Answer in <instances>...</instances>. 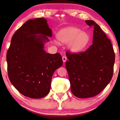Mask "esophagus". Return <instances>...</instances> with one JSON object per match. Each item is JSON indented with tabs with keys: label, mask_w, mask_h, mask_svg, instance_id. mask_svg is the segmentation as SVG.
Returning <instances> with one entry per match:
<instances>
[{
	"label": "esophagus",
	"mask_w": 120,
	"mask_h": 120,
	"mask_svg": "<svg viewBox=\"0 0 120 120\" xmlns=\"http://www.w3.org/2000/svg\"><path fill=\"white\" fill-rule=\"evenodd\" d=\"M62 61H63L64 62H65L66 61V60H67V58H66V56H62Z\"/></svg>",
	"instance_id": "34e87169"
}]
</instances>
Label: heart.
Masks as SVG:
<instances>
[{"label":"heart","instance_id":"obj_1","mask_svg":"<svg viewBox=\"0 0 120 120\" xmlns=\"http://www.w3.org/2000/svg\"><path fill=\"white\" fill-rule=\"evenodd\" d=\"M56 37L61 42L68 43V49L74 54L83 51L90 40V36L88 33L81 31L80 28L75 27H68L61 30L58 32Z\"/></svg>","mask_w":120,"mask_h":120}]
</instances>
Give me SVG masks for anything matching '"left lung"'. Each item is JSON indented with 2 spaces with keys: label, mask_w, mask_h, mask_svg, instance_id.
<instances>
[{
  "label": "left lung",
  "mask_w": 120,
  "mask_h": 120,
  "mask_svg": "<svg viewBox=\"0 0 120 120\" xmlns=\"http://www.w3.org/2000/svg\"><path fill=\"white\" fill-rule=\"evenodd\" d=\"M94 26L93 44L78 54L66 52L71 92L79 98L93 97L101 92L112 80L115 53L109 39L93 20H86Z\"/></svg>",
  "instance_id": "obj_1"
}]
</instances>
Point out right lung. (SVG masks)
Returning a JSON list of instances; mask_svg holds the SVG:
<instances>
[{
    "label": "right lung",
    "mask_w": 120,
    "mask_h": 120,
    "mask_svg": "<svg viewBox=\"0 0 120 120\" xmlns=\"http://www.w3.org/2000/svg\"><path fill=\"white\" fill-rule=\"evenodd\" d=\"M52 37L44 18L30 19L15 31L6 54L8 76L23 95L40 99L49 93L53 73L63 64L59 53L44 50Z\"/></svg>",
    "instance_id": "1"
}]
</instances>
